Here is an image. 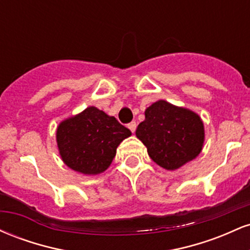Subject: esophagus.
Wrapping results in <instances>:
<instances>
[{
    "instance_id": "1",
    "label": "esophagus",
    "mask_w": 250,
    "mask_h": 250,
    "mask_svg": "<svg viewBox=\"0 0 250 250\" xmlns=\"http://www.w3.org/2000/svg\"><path fill=\"white\" fill-rule=\"evenodd\" d=\"M136 125H137L136 122H130V123H129L128 128L130 129L131 133H135V130H136Z\"/></svg>"
}]
</instances>
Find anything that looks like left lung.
I'll list each match as a JSON object with an SVG mask.
<instances>
[{
	"mask_svg": "<svg viewBox=\"0 0 250 250\" xmlns=\"http://www.w3.org/2000/svg\"><path fill=\"white\" fill-rule=\"evenodd\" d=\"M136 137L150 159L167 170H176L199 156L205 143V125L195 111L159 100L145 110Z\"/></svg>",
	"mask_w": 250,
	"mask_h": 250,
	"instance_id": "8db88e82",
	"label": "left lung"
}]
</instances>
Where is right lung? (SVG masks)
Masks as SVG:
<instances>
[{
    "label": "right lung",
    "instance_id": "right-lung-1",
    "mask_svg": "<svg viewBox=\"0 0 250 250\" xmlns=\"http://www.w3.org/2000/svg\"><path fill=\"white\" fill-rule=\"evenodd\" d=\"M130 135L115 117L90 105L60 122L56 142L67 167L83 175H99L109 168L120 143Z\"/></svg>",
    "mask_w": 250,
    "mask_h": 250
}]
</instances>
